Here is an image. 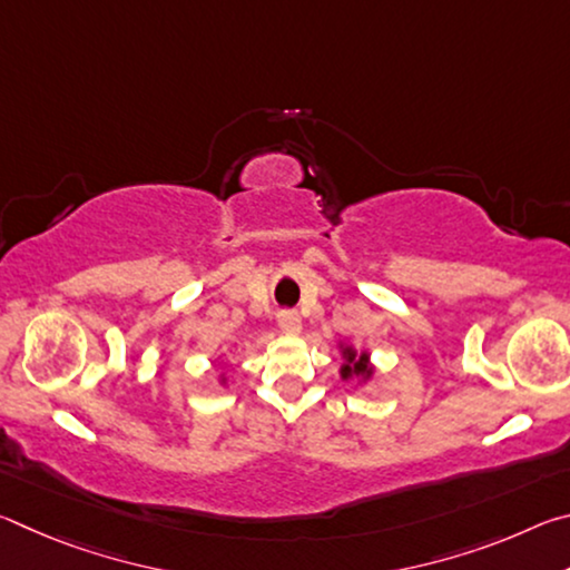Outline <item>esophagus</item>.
<instances>
[{
    "label": "esophagus",
    "instance_id": "obj_1",
    "mask_svg": "<svg viewBox=\"0 0 570 570\" xmlns=\"http://www.w3.org/2000/svg\"><path fill=\"white\" fill-rule=\"evenodd\" d=\"M278 326H282V332L286 334H298V330H302V316L284 308V312H278Z\"/></svg>",
    "mask_w": 570,
    "mask_h": 570
}]
</instances>
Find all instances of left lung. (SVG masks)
<instances>
[{
    "mask_svg": "<svg viewBox=\"0 0 570 570\" xmlns=\"http://www.w3.org/2000/svg\"><path fill=\"white\" fill-rule=\"evenodd\" d=\"M344 354H346V364L342 366V377L344 380L370 377L372 370H370V364H366V354L356 356V352H352V350H344Z\"/></svg>",
    "mask_w": 570,
    "mask_h": 570,
    "instance_id": "left-lung-1",
    "label": "left lung"
}]
</instances>
